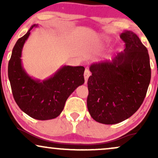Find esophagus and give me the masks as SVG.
I'll list each match as a JSON object with an SVG mask.
<instances>
[{"label": "esophagus", "instance_id": "obj_1", "mask_svg": "<svg viewBox=\"0 0 158 158\" xmlns=\"http://www.w3.org/2000/svg\"><path fill=\"white\" fill-rule=\"evenodd\" d=\"M90 75V70H88V69H85V73H84V78H85V84H86L87 81H88V78H89Z\"/></svg>", "mask_w": 158, "mask_h": 158}]
</instances>
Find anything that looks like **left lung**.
<instances>
[{
  "mask_svg": "<svg viewBox=\"0 0 158 158\" xmlns=\"http://www.w3.org/2000/svg\"><path fill=\"white\" fill-rule=\"evenodd\" d=\"M120 38L124 51L111 61L93 63L88 81L87 106L94 120L117 124L139 109L146 95L151 68L148 50L135 32L125 30Z\"/></svg>",
  "mask_w": 158,
  "mask_h": 158,
  "instance_id": "obj_1",
  "label": "left lung"
}]
</instances>
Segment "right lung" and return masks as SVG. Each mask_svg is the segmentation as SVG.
I'll use <instances>...</instances> for the list:
<instances>
[{"mask_svg":"<svg viewBox=\"0 0 158 158\" xmlns=\"http://www.w3.org/2000/svg\"><path fill=\"white\" fill-rule=\"evenodd\" d=\"M33 24L18 40L12 49L8 64V77L15 102L32 118L48 120L57 117L64 104L77 87L84 84L85 68L64 65L48 79L41 81L32 78L23 68L22 49Z\"/></svg>","mask_w":158,"mask_h":158,"instance_id":"right-lung-1","label":"right lung"}]
</instances>
